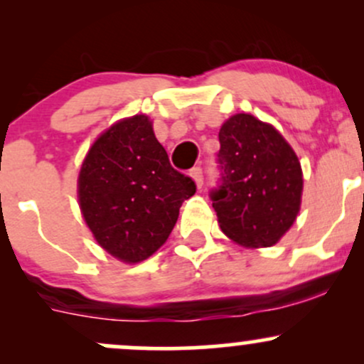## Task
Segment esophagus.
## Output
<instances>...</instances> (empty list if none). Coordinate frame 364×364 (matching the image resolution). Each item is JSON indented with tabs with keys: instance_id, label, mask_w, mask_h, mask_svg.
<instances>
[{
	"instance_id": "esophagus-1",
	"label": "esophagus",
	"mask_w": 364,
	"mask_h": 364,
	"mask_svg": "<svg viewBox=\"0 0 364 364\" xmlns=\"http://www.w3.org/2000/svg\"><path fill=\"white\" fill-rule=\"evenodd\" d=\"M190 174H191V178H193L196 188H202V185H203V171H202V168H193V169H191Z\"/></svg>"
}]
</instances>
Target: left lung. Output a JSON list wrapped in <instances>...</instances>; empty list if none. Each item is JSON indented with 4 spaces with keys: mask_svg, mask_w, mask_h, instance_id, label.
<instances>
[{
    "mask_svg": "<svg viewBox=\"0 0 364 364\" xmlns=\"http://www.w3.org/2000/svg\"><path fill=\"white\" fill-rule=\"evenodd\" d=\"M219 141L223 185L212 193L217 223L245 248L274 246L301 208V162L279 129L248 112L225 119Z\"/></svg>",
    "mask_w": 364,
    "mask_h": 364,
    "instance_id": "obj_1",
    "label": "left lung"
}]
</instances>
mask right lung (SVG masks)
Wrapping results in <instances>:
<instances>
[{"label": "right lung", "mask_w": 364, "mask_h": 364, "mask_svg": "<svg viewBox=\"0 0 364 364\" xmlns=\"http://www.w3.org/2000/svg\"><path fill=\"white\" fill-rule=\"evenodd\" d=\"M195 190L191 178L171 168L147 114L104 129L77 179L87 228L104 252L123 263L147 260L168 241L179 207Z\"/></svg>", "instance_id": "right-lung-1"}]
</instances>
